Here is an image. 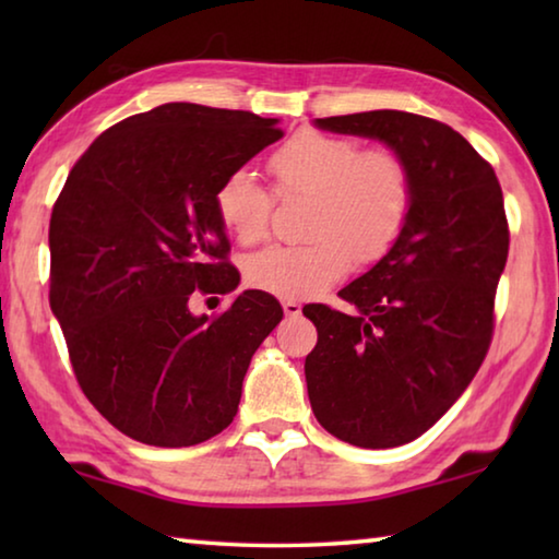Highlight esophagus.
I'll return each instance as SVG.
<instances>
[{"label": "esophagus", "mask_w": 559, "mask_h": 559, "mask_svg": "<svg viewBox=\"0 0 559 559\" xmlns=\"http://www.w3.org/2000/svg\"><path fill=\"white\" fill-rule=\"evenodd\" d=\"M300 310H302V306L298 300H283V313H286L288 318H298Z\"/></svg>", "instance_id": "34e87169"}]
</instances>
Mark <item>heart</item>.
Returning a JSON list of instances; mask_svg holds the SVG:
<instances>
[{
    "label": "heart",
    "mask_w": 559,
    "mask_h": 559,
    "mask_svg": "<svg viewBox=\"0 0 559 559\" xmlns=\"http://www.w3.org/2000/svg\"><path fill=\"white\" fill-rule=\"evenodd\" d=\"M276 194H313L302 246H269L251 253L243 273L251 286L302 300L325 293L353 269L384 257L409 219L414 189L404 159L386 147L359 150L355 140L300 130L273 153ZM216 214L243 246L266 239L273 197L249 169H234L214 194Z\"/></svg>",
    "instance_id": "obj_1"
}]
</instances>
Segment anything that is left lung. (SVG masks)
<instances>
[{"mask_svg":"<svg viewBox=\"0 0 559 559\" xmlns=\"http://www.w3.org/2000/svg\"><path fill=\"white\" fill-rule=\"evenodd\" d=\"M316 128L380 140L412 175L400 239L337 293L347 316L306 306L318 345L306 357L320 427L359 449H392L431 429L466 392L493 335L508 259L498 177L456 130L404 110L316 118Z\"/></svg>","mask_w":559,"mask_h":559,"instance_id":"obj_1","label":"left lung"}]
</instances>
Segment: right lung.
<instances>
[{
  "label": "right lung",
  "instance_id": "add662e5",
  "mask_svg": "<svg viewBox=\"0 0 559 559\" xmlns=\"http://www.w3.org/2000/svg\"><path fill=\"white\" fill-rule=\"evenodd\" d=\"M283 138L278 118L165 103L108 128L49 224V300L83 394L126 437L194 447L234 421L281 302L243 290L222 316L189 298L239 286L216 214L222 179Z\"/></svg>",
  "mask_w": 559,
  "mask_h": 559
}]
</instances>
